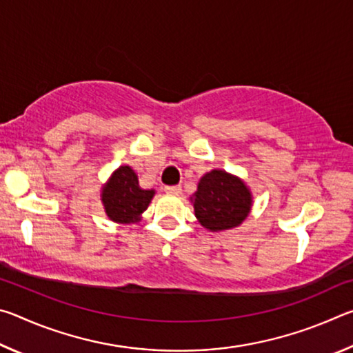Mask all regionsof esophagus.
Listing matches in <instances>:
<instances>
[{"label": "esophagus", "instance_id": "obj_1", "mask_svg": "<svg viewBox=\"0 0 353 353\" xmlns=\"http://www.w3.org/2000/svg\"><path fill=\"white\" fill-rule=\"evenodd\" d=\"M165 191L168 194H181L182 188H181V185H170V187H165Z\"/></svg>", "mask_w": 353, "mask_h": 353}]
</instances>
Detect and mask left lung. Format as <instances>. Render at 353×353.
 Wrapping results in <instances>:
<instances>
[{
    "label": "left lung",
    "instance_id": "1",
    "mask_svg": "<svg viewBox=\"0 0 353 353\" xmlns=\"http://www.w3.org/2000/svg\"><path fill=\"white\" fill-rule=\"evenodd\" d=\"M191 202L201 225L221 232L234 229L248 218L252 194L240 177L213 170L202 176Z\"/></svg>",
    "mask_w": 353,
    "mask_h": 353
}]
</instances>
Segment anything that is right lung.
<instances>
[{"label": "right lung", "mask_w": 353, "mask_h": 353, "mask_svg": "<svg viewBox=\"0 0 353 353\" xmlns=\"http://www.w3.org/2000/svg\"><path fill=\"white\" fill-rule=\"evenodd\" d=\"M154 194V190L140 188L135 171L126 165L119 166L110 176L109 182L103 187L101 201L112 221L130 224L140 221L141 213L146 210Z\"/></svg>", "instance_id": "1"}]
</instances>
